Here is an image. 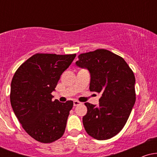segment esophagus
Segmentation results:
<instances>
[{"instance_id":"esophagus-1","label":"esophagus","mask_w":157,"mask_h":157,"mask_svg":"<svg viewBox=\"0 0 157 157\" xmlns=\"http://www.w3.org/2000/svg\"><path fill=\"white\" fill-rule=\"evenodd\" d=\"M80 104H81V102L77 101V100H75V101H74V105H75V106L79 105H80Z\"/></svg>"}]
</instances>
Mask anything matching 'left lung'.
I'll return each instance as SVG.
<instances>
[{
    "instance_id": "obj_1",
    "label": "left lung",
    "mask_w": 157,
    "mask_h": 157,
    "mask_svg": "<svg viewBox=\"0 0 157 157\" xmlns=\"http://www.w3.org/2000/svg\"><path fill=\"white\" fill-rule=\"evenodd\" d=\"M78 59L76 66L90 73V91L102 94L98 106L85 103V130L96 140H109L122 130L134 105V72L122 57L103 48L81 54Z\"/></svg>"
}]
</instances>
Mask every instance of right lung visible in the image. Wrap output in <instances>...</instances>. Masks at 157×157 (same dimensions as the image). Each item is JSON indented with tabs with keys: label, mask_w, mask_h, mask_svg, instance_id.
<instances>
[{
	"label": "right lung",
	"mask_w": 157,
	"mask_h": 157,
	"mask_svg": "<svg viewBox=\"0 0 157 157\" xmlns=\"http://www.w3.org/2000/svg\"><path fill=\"white\" fill-rule=\"evenodd\" d=\"M75 57V54H36L14 75L11 105L23 129L37 141L51 143L64 134L73 101H52V92Z\"/></svg>",
	"instance_id": "right-lung-1"
}]
</instances>
